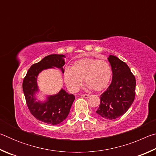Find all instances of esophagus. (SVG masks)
Here are the masks:
<instances>
[{"label": "esophagus", "instance_id": "esophagus-1", "mask_svg": "<svg viewBox=\"0 0 156 156\" xmlns=\"http://www.w3.org/2000/svg\"><path fill=\"white\" fill-rule=\"evenodd\" d=\"M82 96H83V98H89V94H83L82 95Z\"/></svg>", "mask_w": 156, "mask_h": 156}]
</instances>
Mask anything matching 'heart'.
Masks as SVG:
<instances>
[{
  "instance_id": "obj_1",
  "label": "heart",
  "mask_w": 156,
  "mask_h": 156,
  "mask_svg": "<svg viewBox=\"0 0 156 156\" xmlns=\"http://www.w3.org/2000/svg\"><path fill=\"white\" fill-rule=\"evenodd\" d=\"M112 68L107 62L90 58H84L73 63L71 68H66L63 78L71 91H78L83 85V79L89 89L100 91L109 85L112 78Z\"/></svg>"
}]
</instances>
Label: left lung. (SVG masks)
I'll return each instance as SVG.
<instances>
[{
    "mask_svg": "<svg viewBox=\"0 0 156 156\" xmlns=\"http://www.w3.org/2000/svg\"><path fill=\"white\" fill-rule=\"evenodd\" d=\"M112 81L100 98L96 113L105 119L113 120L122 115L133 103L136 96V78L125 62L110 55Z\"/></svg>",
    "mask_w": 156,
    "mask_h": 156,
    "instance_id": "8db88e82",
    "label": "left lung"
}]
</instances>
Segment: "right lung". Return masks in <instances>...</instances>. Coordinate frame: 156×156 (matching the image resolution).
<instances>
[{
  "instance_id": "obj_1",
  "label": "right lung",
  "mask_w": 156,
  "mask_h": 156,
  "mask_svg": "<svg viewBox=\"0 0 156 156\" xmlns=\"http://www.w3.org/2000/svg\"><path fill=\"white\" fill-rule=\"evenodd\" d=\"M64 58L62 54H51L44 57L31 65L23 80V90L31 113L37 120L49 125H56L66 119L75 96L62 89L58 94L47 96L44 102H37L35 96L39 90L37 78L39 73L47 69L57 67L64 72Z\"/></svg>"
}]
</instances>
